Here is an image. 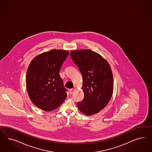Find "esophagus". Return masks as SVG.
I'll list each match as a JSON object with an SVG mask.
<instances>
[{
    "mask_svg": "<svg viewBox=\"0 0 152 152\" xmlns=\"http://www.w3.org/2000/svg\"><path fill=\"white\" fill-rule=\"evenodd\" d=\"M75 89L74 88H71V89H70L69 90V93H70V94H72L74 92H75Z\"/></svg>",
    "mask_w": 152,
    "mask_h": 152,
    "instance_id": "esophagus-1",
    "label": "esophagus"
}]
</instances>
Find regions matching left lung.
Masks as SVG:
<instances>
[{
	"label": "left lung",
	"mask_w": 152,
	"mask_h": 152,
	"mask_svg": "<svg viewBox=\"0 0 152 152\" xmlns=\"http://www.w3.org/2000/svg\"><path fill=\"white\" fill-rule=\"evenodd\" d=\"M70 56L83 76L84 98L77 103L78 110L86 115L97 114L107 105L113 95L110 66L100 55L90 50L72 51Z\"/></svg>",
	"instance_id": "1"
}]
</instances>
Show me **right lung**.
I'll return each instance as SVG.
<instances>
[{"label":"right lung","mask_w":152,"mask_h":152,"mask_svg":"<svg viewBox=\"0 0 152 152\" xmlns=\"http://www.w3.org/2000/svg\"><path fill=\"white\" fill-rule=\"evenodd\" d=\"M69 51L51 50L35 57L28 66L26 86L30 99L43 110H53L67 97L59 72Z\"/></svg>","instance_id":"obj_1"}]
</instances>
